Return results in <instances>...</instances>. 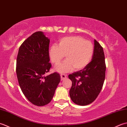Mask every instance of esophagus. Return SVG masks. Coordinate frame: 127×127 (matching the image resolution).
Instances as JSON below:
<instances>
[{
    "label": "esophagus",
    "mask_w": 127,
    "mask_h": 127,
    "mask_svg": "<svg viewBox=\"0 0 127 127\" xmlns=\"http://www.w3.org/2000/svg\"><path fill=\"white\" fill-rule=\"evenodd\" d=\"M61 79L63 80L64 79H65L67 77V75L65 74H61Z\"/></svg>",
    "instance_id": "esophagus-1"
}]
</instances>
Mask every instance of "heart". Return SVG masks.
<instances>
[{
	"instance_id": "1",
	"label": "heart",
	"mask_w": 127,
	"mask_h": 127,
	"mask_svg": "<svg viewBox=\"0 0 127 127\" xmlns=\"http://www.w3.org/2000/svg\"><path fill=\"white\" fill-rule=\"evenodd\" d=\"M94 54V46L90 41L79 36H71L61 38L58 45H51L49 50L50 60L55 65L60 63L64 58L66 60L55 67L60 73L72 69L81 70L91 61Z\"/></svg>"
}]
</instances>
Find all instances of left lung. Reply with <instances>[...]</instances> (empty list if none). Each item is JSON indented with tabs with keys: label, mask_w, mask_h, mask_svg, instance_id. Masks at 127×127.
<instances>
[{
	"label": "left lung",
	"mask_w": 127,
	"mask_h": 127,
	"mask_svg": "<svg viewBox=\"0 0 127 127\" xmlns=\"http://www.w3.org/2000/svg\"><path fill=\"white\" fill-rule=\"evenodd\" d=\"M106 64L103 48L94 40L92 61L84 68L68 75L72 82L69 90L71 100L77 105L85 106L96 99L105 78Z\"/></svg>",
	"instance_id": "1"
}]
</instances>
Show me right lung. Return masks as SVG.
<instances>
[{"label": "right lung", "mask_w": 127, "mask_h": 127, "mask_svg": "<svg viewBox=\"0 0 127 127\" xmlns=\"http://www.w3.org/2000/svg\"><path fill=\"white\" fill-rule=\"evenodd\" d=\"M50 40L40 31L36 32L21 45L16 60V74L23 94L33 105L42 106L50 102L60 82L59 73L48 76Z\"/></svg>", "instance_id": "right-lung-1"}]
</instances>
